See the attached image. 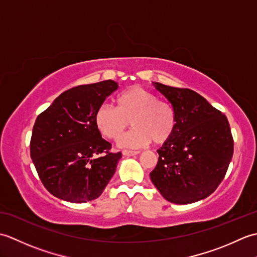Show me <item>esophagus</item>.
Returning a JSON list of instances; mask_svg holds the SVG:
<instances>
[{
  "instance_id": "1",
  "label": "esophagus",
  "mask_w": 257,
  "mask_h": 257,
  "mask_svg": "<svg viewBox=\"0 0 257 257\" xmlns=\"http://www.w3.org/2000/svg\"><path fill=\"white\" fill-rule=\"evenodd\" d=\"M139 154H140L139 151H133V150H123L122 151V155L127 156V157H132V156H136V155H139Z\"/></svg>"
}]
</instances>
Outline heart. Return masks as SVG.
Masks as SVG:
<instances>
[{
	"instance_id": "b5f03b06",
	"label": "heart",
	"mask_w": 257,
	"mask_h": 257,
	"mask_svg": "<svg viewBox=\"0 0 257 257\" xmlns=\"http://www.w3.org/2000/svg\"><path fill=\"white\" fill-rule=\"evenodd\" d=\"M116 108L103 103L95 112V124L103 137L118 139L128 127L133 129L119 139L122 148H139L154 141L157 145L170 139L176 128L173 108L141 86H132L114 98Z\"/></svg>"
}]
</instances>
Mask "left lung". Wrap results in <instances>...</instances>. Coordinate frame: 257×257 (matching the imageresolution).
Instances as JSON below:
<instances>
[{
    "instance_id": "8db88e82",
    "label": "left lung",
    "mask_w": 257,
    "mask_h": 257,
    "mask_svg": "<svg viewBox=\"0 0 257 257\" xmlns=\"http://www.w3.org/2000/svg\"><path fill=\"white\" fill-rule=\"evenodd\" d=\"M173 108L176 128L150 173L167 201L189 204L207 198L224 178L234 143L227 118L194 90L152 83Z\"/></svg>"
}]
</instances>
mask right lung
<instances>
[{
  "mask_svg": "<svg viewBox=\"0 0 257 257\" xmlns=\"http://www.w3.org/2000/svg\"><path fill=\"white\" fill-rule=\"evenodd\" d=\"M118 87L113 80L74 87L36 118L31 158L44 187L56 198L72 203L95 200L116 172L121 152L109 151L111 145L101 138L94 117Z\"/></svg>",
  "mask_w": 257,
  "mask_h": 257,
  "instance_id": "1",
  "label": "right lung"
}]
</instances>
